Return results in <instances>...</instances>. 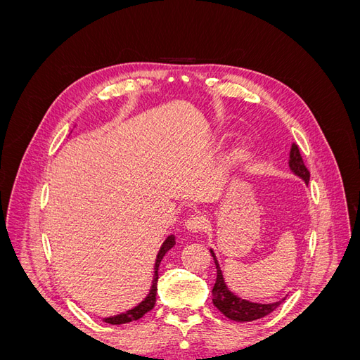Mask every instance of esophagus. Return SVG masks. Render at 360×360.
Returning <instances> with one entry per match:
<instances>
[{"instance_id": "34e87169", "label": "esophagus", "mask_w": 360, "mask_h": 360, "mask_svg": "<svg viewBox=\"0 0 360 360\" xmlns=\"http://www.w3.org/2000/svg\"><path fill=\"white\" fill-rule=\"evenodd\" d=\"M205 217L201 214H192L186 221V230L191 233H200L205 228Z\"/></svg>"}]
</instances>
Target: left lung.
Returning a JSON list of instances; mask_svg holds the SVG:
<instances>
[{
    "label": "left lung",
    "mask_w": 360,
    "mask_h": 360,
    "mask_svg": "<svg viewBox=\"0 0 360 360\" xmlns=\"http://www.w3.org/2000/svg\"><path fill=\"white\" fill-rule=\"evenodd\" d=\"M290 168L291 171L299 176L300 179L304 180V183H309V171L304 165L303 158L300 155V150L297 144H292L291 151H290ZM212 257L214 259V264H216V282H214V287H213V304L214 307L219 309L225 317H228L230 320L234 321H254V320H259L266 317L270 312H274L279 304L284 302L285 299H282L279 302L275 303H252V302H248L245 299H240L234 296V294L228 290L224 276H222V270L217 264V259L213 250H210Z\"/></svg>",
    "instance_id": "left-lung-1"
}]
</instances>
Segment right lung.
Returning <instances> with one entry per match:
<instances>
[{"mask_svg": "<svg viewBox=\"0 0 360 360\" xmlns=\"http://www.w3.org/2000/svg\"><path fill=\"white\" fill-rule=\"evenodd\" d=\"M176 245V238H174V236H169L165 242H163L159 254H158V258H156V266H155V278H153V285H151V290L148 292V296L141 302L138 307H135L134 309H130L124 314H120V315H115V317H110V319H105L106 323L110 324H124V323H130V321H135V320H139L141 317H144V315L155 308V303H156V292H158V279H159V264L162 258L165 257V254L168 252V250Z\"/></svg>", "mask_w": 360, "mask_h": 360, "instance_id": "1", "label": "right lung"}]
</instances>
